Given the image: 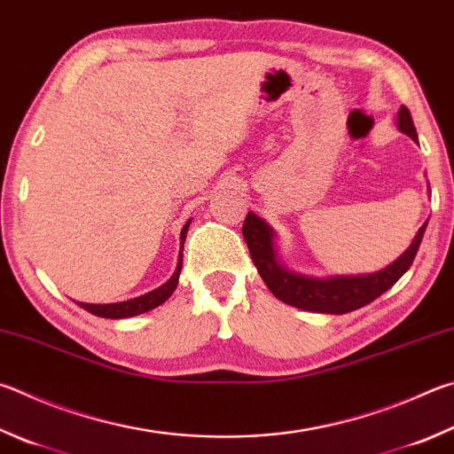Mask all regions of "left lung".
Listing matches in <instances>:
<instances>
[{
	"instance_id": "8db88e82",
	"label": "left lung",
	"mask_w": 454,
	"mask_h": 454,
	"mask_svg": "<svg viewBox=\"0 0 454 454\" xmlns=\"http://www.w3.org/2000/svg\"><path fill=\"white\" fill-rule=\"evenodd\" d=\"M397 125L403 133L419 143L413 119H411V113L405 105L399 109ZM427 222L419 228L417 236L413 238V244H411L391 266L367 276H340L327 279L292 274V271L282 268V263L276 258L274 232H271V228L266 222L260 220L254 212H248V216H246L242 234L246 244H248L250 255L255 268L260 271L262 279L266 282L270 292L274 294L278 300H282L284 303H290V306L300 309L341 316V313L356 311L367 306V303L377 300L379 295L397 284V279L405 274L415 260L417 250L419 246H421L423 234L427 230Z\"/></svg>"
}]
</instances>
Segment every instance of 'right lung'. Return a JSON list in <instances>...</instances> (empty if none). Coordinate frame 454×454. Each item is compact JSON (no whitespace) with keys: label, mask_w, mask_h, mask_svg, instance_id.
Masks as SVG:
<instances>
[{"label":"right lung","mask_w":454,"mask_h":454,"mask_svg":"<svg viewBox=\"0 0 454 454\" xmlns=\"http://www.w3.org/2000/svg\"><path fill=\"white\" fill-rule=\"evenodd\" d=\"M188 226H191V220L186 222V224L183 226V232H180L178 263H176L175 274L170 276V279H168L167 284H162L160 287H156V290L141 295V298H135V300H129V301H119V303H81L79 301V306L93 313V316L109 317V319L133 317V316H138V313H145L148 309L159 308L160 303H164V301L170 298L172 292H175L176 286H178V276H180V270H183V248H184Z\"/></svg>","instance_id":"1"}]
</instances>
